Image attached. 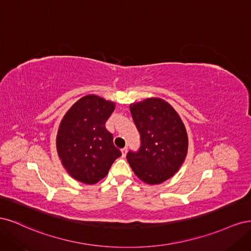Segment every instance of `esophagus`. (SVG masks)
<instances>
[{
  "label": "esophagus",
  "instance_id": "34e87169",
  "mask_svg": "<svg viewBox=\"0 0 251 251\" xmlns=\"http://www.w3.org/2000/svg\"><path fill=\"white\" fill-rule=\"evenodd\" d=\"M126 153H127V148L126 147L124 148V149H121V155H123V157H126Z\"/></svg>",
  "mask_w": 251,
  "mask_h": 251
}]
</instances>
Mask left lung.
I'll return each instance as SVG.
<instances>
[{
  "label": "left lung",
  "instance_id": "8db88e82",
  "mask_svg": "<svg viewBox=\"0 0 251 251\" xmlns=\"http://www.w3.org/2000/svg\"><path fill=\"white\" fill-rule=\"evenodd\" d=\"M130 110L140 134V148L128 151L127 162L146 183H162L179 171L186 157L185 126L172 105L160 98L132 103Z\"/></svg>",
  "mask_w": 251,
  "mask_h": 251
}]
</instances>
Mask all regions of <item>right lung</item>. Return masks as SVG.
Instances as JSON below:
<instances>
[{"mask_svg":"<svg viewBox=\"0 0 251 251\" xmlns=\"http://www.w3.org/2000/svg\"><path fill=\"white\" fill-rule=\"evenodd\" d=\"M115 103L96 95H87L66 113L56 136V149L66 171L77 181L94 184L108 175L121 156L114 146L105 121Z\"/></svg>","mask_w":251,"mask_h":251,"instance_id":"1","label":"right lung"}]
</instances>
